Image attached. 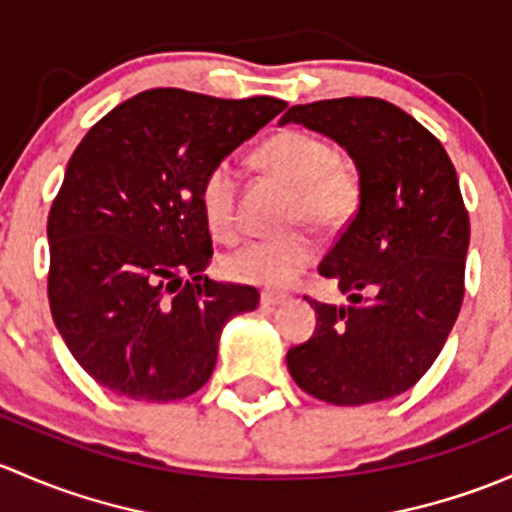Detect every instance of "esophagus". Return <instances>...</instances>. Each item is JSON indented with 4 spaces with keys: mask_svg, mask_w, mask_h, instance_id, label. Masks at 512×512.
Wrapping results in <instances>:
<instances>
[{
    "mask_svg": "<svg viewBox=\"0 0 512 512\" xmlns=\"http://www.w3.org/2000/svg\"><path fill=\"white\" fill-rule=\"evenodd\" d=\"M288 300L286 293H271V291H263L261 293V305L263 308H276V305H283Z\"/></svg>",
    "mask_w": 512,
    "mask_h": 512,
    "instance_id": "34e87169",
    "label": "esophagus"
}]
</instances>
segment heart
<instances>
[{"label": "heart", "instance_id": "heart-1", "mask_svg": "<svg viewBox=\"0 0 512 512\" xmlns=\"http://www.w3.org/2000/svg\"><path fill=\"white\" fill-rule=\"evenodd\" d=\"M258 160L271 175L293 187L288 219L308 221L315 229H340L360 204V179L355 170L337 160L328 140L305 130H283L263 142ZM202 214L212 234L221 241L239 236V172L221 160L202 182ZM313 239L293 231L273 239L249 241L226 256V273L241 283L263 288H286L315 261Z\"/></svg>", "mask_w": 512, "mask_h": 512}]
</instances>
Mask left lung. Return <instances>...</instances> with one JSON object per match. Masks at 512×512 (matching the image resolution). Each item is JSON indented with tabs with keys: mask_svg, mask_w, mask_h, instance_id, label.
<instances>
[{
	"mask_svg": "<svg viewBox=\"0 0 512 512\" xmlns=\"http://www.w3.org/2000/svg\"><path fill=\"white\" fill-rule=\"evenodd\" d=\"M298 123L345 147L360 175V207L320 261L350 305L308 300L315 333L288 350L303 392L337 407L382 402L434 365L463 303L471 239L444 145L382 98L293 105Z\"/></svg>",
	"mask_w": 512,
	"mask_h": 512,
	"instance_id": "8db88e82",
	"label": "left lung"
}]
</instances>
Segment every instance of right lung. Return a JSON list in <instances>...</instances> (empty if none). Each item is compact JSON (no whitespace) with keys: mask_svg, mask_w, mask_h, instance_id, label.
I'll return each mask as SVG.
<instances>
[{"mask_svg":"<svg viewBox=\"0 0 512 512\" xmlns=\"http://www.w3.org/2000/svg\"><path fill=\"white\" fill-rule=\"evenodd\" d=\"M286 100L152 88L115 105L71 155L49 212V305L71 355L100 387L138 402L202 389L219 337L258 305L251 286L204 276L207 172Z\"/></svg>","mask_w":512,"mask_h":512,"instance_id":"add662e5","label":"right lung"}]
</instances>
